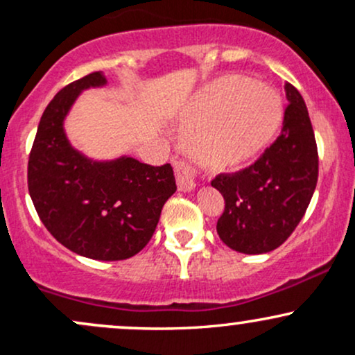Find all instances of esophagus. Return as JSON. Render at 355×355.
<instances>
[{"instance_id":"34e87169","label":"esophagus","mask_w":355,"mask_h":355,"mask_svg":"<svg viewBox=\"0 0 355 355\" xmlns=\"http://www.w3.org/2000/svg\"><path fill=\"white\" fill-rule=\"evenodd\" d=\"M175 178H177L178 190L190 191L197 187V168L187 162H177L175 164Z\"/></svg>"}]
</instances>
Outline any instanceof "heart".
Segmentation results:
<instances>
[{
	"instance_id": "obj_1",
	"label": "heart",
	"mask_w": 355,
	"mask_h": 355,
	"mask_svg": "<svg viewBox=\"0 0 355 355\" xmlns=\"http://www.w3.org/2000/svg\"><path fill=\"white\" fill-rule=\"evenodd\" d=\"M279 95L262 81L225 76L187 110L191 155L210 170H234L262 152L282 123Z\"/></svg>"
}]
</instances>
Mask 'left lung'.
<instances>
[{"instance_id":"obj_1","label":"left lung","mask_w":355,"mask_h":355,"mask_svg":"<svg viewBox=\"0 0 355 355\" xmlns=\"http://www.w3.org/2000/svg\"><path fill=\"white\" fill-rule=\"evenodd\" d=\"M282 132L247 168L220 173L211 187L225 209L217 222L222 242L240 254H267L280 247L302 220L319 177V153L307 107L285 81Z\"/></svg>"}]
</instances>
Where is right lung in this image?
<instances>
[{
	"mask_svg": "<svg viewBox=\"0 0 355 355\" xmlns=\"http://www.w3.org/2000/svg\"><path fill=\"white\" fill-rule=\"evenodd\" d=\"M105 83L93 71L48 103L28 160V190L61 245L88 259L125 260L150 242L177 183L170 164L152 166L132 157L93 162L70 145L64 116L83 89Z\"/></svg>",
	"mask_w": 355,
	"mask_h": 355,
	"instance_id": "1",
	"label": "right lung"
}]
</instances>
